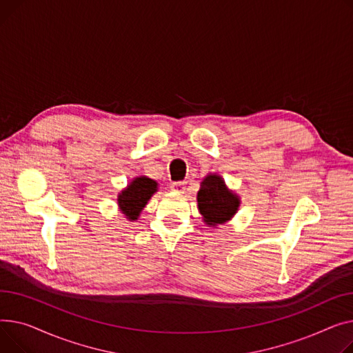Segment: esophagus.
<instances>
[{"label":"esophagus","mask_w":353,"mask_h":353,"mask_svg":"<svg viewBox=\"0 0 353 353\" xmlns=\"http://www.w3.org/2000/svg\"><path fill=\"white\" fill-rule=\"evenodd\" d=\"M185 188H186V182H183V181L182 182H174L172 186H171V190L176 194H183Z\"/></svg>","instance_id":"esophagus-1"}]
</instances>
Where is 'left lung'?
<instances>
[{"label": "left lung", "instance_id": "obj_1", "mask_svg": "<svg viewBox=\"0 0 353 353\" xmlns=\"http://www.w3.org/2000/svg\"><path fill=\"white\" fill-rule=\"evenodd\" d=\"M196 202L202 222L210 228L230 222L241 206L239 195L228 188L219 174H208L202 179Z\"/></svg>", "mask_w": 353, "mask_h": 353}]
</instances>
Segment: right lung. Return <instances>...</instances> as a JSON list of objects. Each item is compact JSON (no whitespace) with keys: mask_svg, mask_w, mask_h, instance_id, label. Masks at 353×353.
<instances>
[{"mask_svg":"<svg viewBox=\"0 0 353 353\" xmlns=\"http://www.w3.org/2000/svg\"><path fill=\"white\" fill-rule=\"evenodd\" d=\"M155 192H158L157 181L145 175L135 176L118 194L117 201L121 214L125 215V218L131 222L137 221Z\"/></svg>","mask_w":353,"mask_h":353,"instance_id":"right-lung-1","label":"right lung"}]
</instances>
